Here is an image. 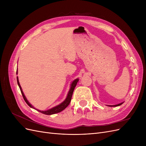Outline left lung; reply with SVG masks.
<instances>
[{
	"label": "left lung",
	"mask_w": 146,
	"mask_h": 146,
	"mask_svg": "<svg viewBox=\"0 0 146 146\" xmlns=\"http://www.w3.org/2000/svg\"><path fill=\"white\" fill-rule=\"evenodd\" d=\"M123 104V102L122 103H121V104H117V105H108V107H117V106H119V105H122Z\"/></svg>",
	"instance_id": "8db88e82"
}]
</instances>
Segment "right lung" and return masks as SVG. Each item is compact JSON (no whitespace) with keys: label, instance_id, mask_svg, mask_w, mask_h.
Listing matches in <instances>:
<instances>
[{"label":"right lung","instance_id":"add662e5","mask_svg":"<svg viewBox=\"0 0 146 146\" xmlns=\"http://www.w3.org/2000/svg\"><path fill=\"white\" fill-rule=\"evenodd\" d=\"M16 74H17V70ZM78 80H79L78 78H77V79H76V80H74V81L72 82V83H71V85H70V90H69V92H68V96H67V97H66V99L62 103L56 106V107H53V108H51V109H49V110H47V111H41V110H37V109H36V110H38V111L41 112V113H43V114H47V115H51V114H55V113H58L61 112V111H63V110H64L66 107H67L69 105V104H70V100H71L72 94H73L74 90V89H75V87L76 86L77 83V82H78ZM17 84H18V85H19V88H20V90H21V93H22V95H23V98H24V100L25 101V102L27 103V104L30 107L35 109V108L33 107V106L29 103V102L27 100V98H25V95H24V92H23V90H22L21 86L20 84H19V82L18 77H17Z\"/></svg>","mask_w":146,"mask_h":146}]
</instances>
